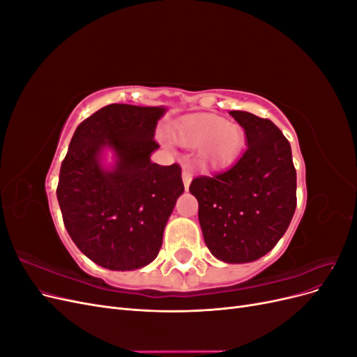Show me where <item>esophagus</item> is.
I'll return each mask as SVG.
<instances>
[{
	"instance_id": "1",
	"label": "esophagus",
	"mask_w": 357,
	"mask_h": 357,
	"mask_svg": "<svg viewBox=\"0 0 357 357\" xmlns=\"http://www.w3.org/2000/svg\"><path fill=\"white\" fill-rule=\"evenodd\" d=\"M181 178H183V183H185V188H186V190H188V189H189V186H190V181H192V174H190V171H188L186 168H183Z\"/></svg>"
}]
</instances>
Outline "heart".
Wrapping results in <instances>:
<instances>
[{"label": "heart", "instance_id": "b5f03b06", "mask_svg": "<svg viewBox=\"0 0 357 357\" xmlns=\"http://www.w3.org/2000/svg\"><path fill=\"white\" fill-rule=\"evenodd\" d=\"M172 138L183 147H201L199 160L204 168H220L238 153L243 131L238 125L223 122L218 116L198 114L178 123Z\"/></svg>", "mask_w": 357, "mask_h": 357}]
</instances>
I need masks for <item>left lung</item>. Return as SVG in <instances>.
<instances>
[{
	"mask_svg": "<svg viewBox=\"0 0 357 357\" xmlns=\"http://www.w3.org/2000/svg\"><path fill=\"white\" fill-rule=\"evenodd\" d=\"M247 137L243 156L228 169L190 183L204 241L228 264L253 262L273 250L296 208V169L283 132L247 112H231Z\"/></svg>",
	"mask_w": 357,
	"mask_h": 357,
	"instance_id": "left-lung-1",
	"label": "left lung"
}]
</instances>
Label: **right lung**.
Segmentation results:
<instances>
[{"mask_svg":"<svg viewBox=\"0 0 357 357\" xmlns=\"http://www.w3.org/2000/svg\"><path fill=\"white\" fill-rule=\"evenodd\" d=\"M164 107L110 104L77 126L62 160L56 197L63 225L91 261L113 271L146 266L158 256L165 225L185 186L178 164L150 160ZM116 165L107 172L100 152Z\"/></svg>","mask_w":357,"mask_h":357,"instance_id":"add662e5","label":"right lung"}]
</instances>
